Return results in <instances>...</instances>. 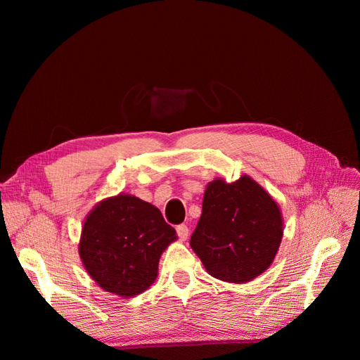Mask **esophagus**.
Returning <instances> with one entry per match:
<instances>
[{
    "mask_svg": "<svg viewBox=\"0 0 360 360\" xmlns=\"http://www.w3.org/2000/svg\"><path fill=\"white\" fill-rule=\"evenodd\" d=\"M177 236H179L180 240H186L188 236H189V228H188V225H184V224L179 225V226H177Z\"/></svg>",
    "mask_w": 360,
    "mask_h": 360,
    "instance_id": "esophagus-1",
    "label": "esophagus"
}]
</instances>
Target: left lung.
Returning <instances> with one entry per match:
<instances>
[{"label":"left lung","mask_w":360,"mask_h":360,"mask_svg":"<svg viewBox=\"0 0 360 360\" xmlns=\"http://www.w3.org/2000/svg\"><path fill=\"white\" fill-rule=\"evenodd\" d=\"M282 238V216L274 198L243 176L209 183L191 246L209 274L242 284L271 264Z\"/></svg>","instance_id":"left-lung-1"}]
</instances>
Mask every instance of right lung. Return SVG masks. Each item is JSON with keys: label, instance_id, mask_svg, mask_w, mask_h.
Returning <instances> with one entry per match:
<instances>
[{"label": "right lung", "instance_id": "1", "mask_svg": "<svg viewBox=\"0 0 360 360\" xmlns=\"http://www.w3.org/2000/svg\"><path fill=\"white\" fill-rule=\"evenodd\" d=\"M176 238V230L155 205L120 193L86 216L79 255L105 291L132 297L153 284L159 258Z\"/></svg>", "mask_w": 360, "mask_h": 360}]
</instances>
